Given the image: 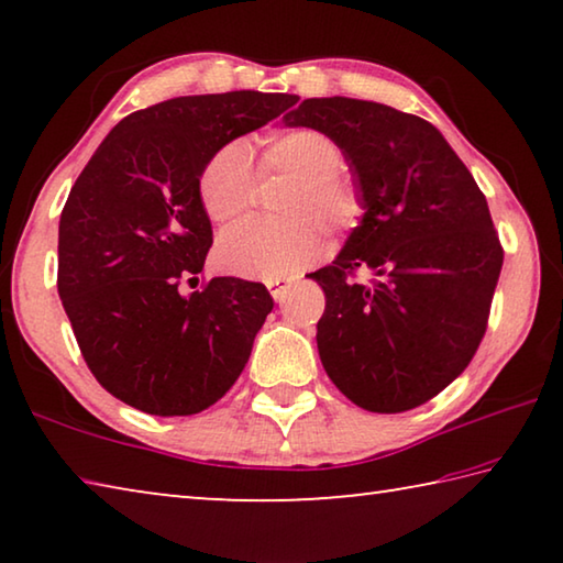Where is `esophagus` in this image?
<instances>
[{"label": "esophagus", "instance_id": "obj_1", "mask_svg": "<svg viewBox=\"0 0 563 563\" xmlns=\"http://www.w3.org/2000/svg\"><path fill=\"white\" fill-rule=\"evenodd\" d=\"M265 285H268V290H271V295H273L275 300H283L285 295H288L290 280H285V278H273V280H268Z\"/></svg>", "mask_w": 563, "mask_h": 563}]
</instances>
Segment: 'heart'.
Returning <instances> with one entry per match:
<instances>
[{
  "label": "heart",
  "instance_id": "obj_1",
  "mask_svg": "<svg viewBox=\"0 0 563 563\" xmlns=\"http://www.w3.org/2000/svg\"><path fill=\"white\" fill-rule=\"evenodd\" d=\"M345 151L320 129H290L263 148V176H285L290 186L280 198L288 218H251L233 225L218 241L216 258L223 271L245 278H288L325 251V231L352 233L367 213L365 194L345 170ZM258 190V170L245 141H228L206 161L198 196L213 223H231L251 208Z\"/></svg>",
  "mask_w": 563,
  "mask_h": 563
}]
</instances>
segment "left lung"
Segmentation results:
<instances>
[{"instance_id":"obj_1","label":"left lung","mask_w":563,"mask_h":563,"mask_svg":"<svg viewBox=\"0 0 563 563\" xmlns=\"http://www.w3.org/2000/svg\"><path fill=\"white\" fill-rule=\"evenodd\" d=\"M285 126L330 133L367 213L325 268L322 367L367 412H407L464 373L487 332L504 247L487 198L430 121L375 101L305 99ZM369 267L376 278L356 280Z\"/></svg>"}]
</instances>
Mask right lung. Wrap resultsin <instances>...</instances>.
I'll use <instances>...</instances> for the list:
<instances>
[{
  "label": "right lung",
  "mask_w": 563,
  "mask_h": 563,
  "mask_svg": "<svg viewBox=\"0 0 563 563\" xmlns=\"http://www.w3.org/2000/svg\"><path fill=\"white\" fill-rule=\"evenodd\" d=\"M290 93L178 97L129 113L76 178L59 221L56 288L97 383L156 417L216 405L273 310L263 283L196 280L213 245L206 161L290 109Z\"/></svg>",
  "instance_id": "add662e5"
}]
</instances>
